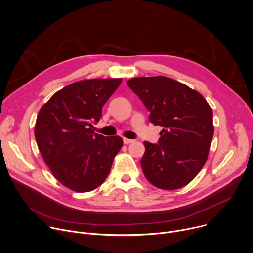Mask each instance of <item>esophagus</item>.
<instances>
[{
  "label": "esophagus",
  "mask_w": 253,
  "mask_h": 253,
  "mask_svg": "<svg viewBox=\"0 0 253 253\" xmlns=\"http://www.w3.org/2000/svg\"><path fill=\"white\" fill-rule=\"evenodd\" d=\"M123 140H124V143H125V144H128V143H131V142H133V141H134L133 139L126 138V137H124V138H123Z\"/></svg>",
  "instance_id": "esophagus-1"
}]
</instances>
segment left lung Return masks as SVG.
Wrapping results in <instances>:
<instances>
[{
    "label": "left lung",
    "instance_id": "8db88e82",
    "mask_svg": "<svg viewBox=\"0 0 253 253\" xmlns=\"http://www.w3.org/2000/svg\"><path fill=\"white\" fill-rule=\"evenodd\" d=\"M126 84L149 112L150 123L163 126L158 143L143 142L145 178L166 190L186 185L208 160L212 110L199 92L170 78H133Z\"/></svg>",
    "mask_w": 253,
    "mask_h": 253
}]
</instances>
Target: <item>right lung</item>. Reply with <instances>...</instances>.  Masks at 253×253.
I'll return each instance as SVG.
<instances>
[{
	"label": "right lung",
	"instance_id": "1",
	"mask_svg": "<svg viewBox=\"0 0 253 253\" xmlns=\"http://www.w3.org/2000/svg\"><path fill=\"white\" fill-rule=\"evenodd\" d=\"M121 83L122 79H94L71 84L39 112L35 137L42 157L54 176L72 190L86 192L102 184L123 146L121 136L92 130Z\"/></svg>",
	"mask_w": 253,
	"mask_h": 253
}]
</instances>
